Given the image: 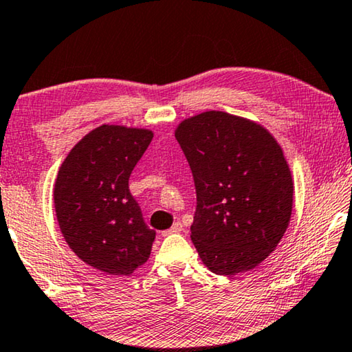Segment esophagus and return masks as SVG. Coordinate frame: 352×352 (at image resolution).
Returning <instances> with one entry per match:
<instances>
[{"label":"esophagus","mask_w":352,"mask_h":352,"mask_svg":"<svg viewBox=\"0 0 352 352\" xmlns=\"http://www.w3.org/2000/svg\"><path fill=\"white\" fill-rule=\"evenodd\" d=\"M182 231H183V225L180 223V221H175V223L172 225L170 230L162 231V236H169V234H174V232H182Z\"/></svg>","instance_id":"1"}]
</instances>
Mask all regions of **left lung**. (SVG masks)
<instances>
[{"mask_svg":"<svg viewBox=\"0 0 352 352\" xmlns=\"http://www.w3.org/2000/svg\"><path fill=\"white\" fill-rule=\"evenodd\" d=\"M175 138L191 167L196 212L191 241L212 273L254 270L289 226L294 182L263 126L225 111L182 121Z\"/></svg>","mask_w":352,"mask_h":352,"instance_id":"obj_1","label":"left lung"}]
</instances>
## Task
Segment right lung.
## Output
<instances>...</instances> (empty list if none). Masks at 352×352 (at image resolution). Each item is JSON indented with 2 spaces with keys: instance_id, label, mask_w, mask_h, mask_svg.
Masks as SVG:
<instances>
[{
  "instance_id": "add662e5",
  "label": "right lung",
  "mask_w": 352,
  "mask_h": 352,
  "mask_svg": "<svg viewBox=\"0 0 352 352\" xmlns=\"http://www.w3.org/2000/svg\"><path fill=\"white\" fill-rule=\"evenodd\" d=\"M148 129L103 124L79 140L54 186L58 226L84 263L131 276L150 258L156 231L143 221L129 177L151 143Z\"/></svg>"
}]
</instances>
